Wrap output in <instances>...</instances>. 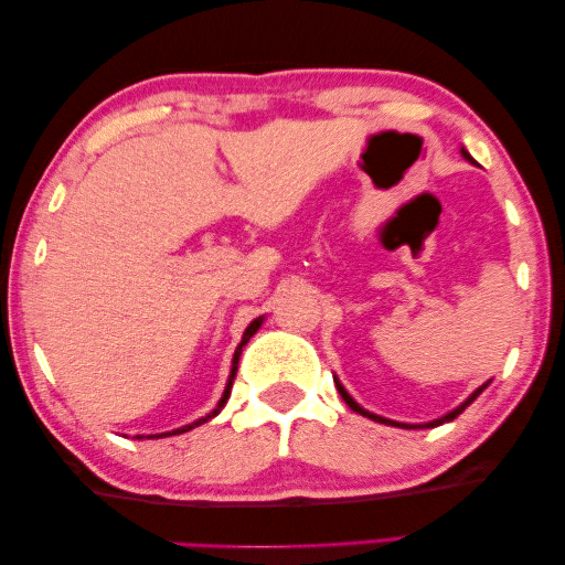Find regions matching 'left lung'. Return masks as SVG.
<instances>
[{
    "label": "left lung",
    "mask_w": 565,
    "mask_h": 565,
    "mask_svg": "<svg viewBox=\"0 0 565 565\" xmlns=\"http://www.w3.org/2000/svg\"><path fill=\"white\" fill-rule=\"evenodd\" d=\"M461 154H463V158L468 160V162H473V158H471V154H468L463 148H461ZM334 386H338V391H340V395H342V398H344V403L347 405H350L352 407V411L354 413H359V415H364V417H369V419H374V423H383V425H393V427H405V429H411V427H437V425H441V423H451V419L454 417H459L463 411H466V407L468 405H471L476 398H478V395H481L483 393V388L488 386V383H486V386H481V388H476L471 395H468V398L459 405V407H456V411H451V413H447V415H444V417H439V419H431V423H427V425H405V423H393V419H386V417H381V415H374V413H369V411H364V407L362 405H359V403H354V398H352V395L350 393H347L344 391V386H342V383L338 381V379H334Z\"/></svg>",
    "instance_id": "1"
}]
</instances>
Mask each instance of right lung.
<instances>
[{"instance_id":"add662e5","label":"right lung","mask_w":565,"mask_h":565,"mask_svg":"<svg viewBox=\"0 0 565 565\" xmlns=\"http://www.w3.org/2000/svg\"><path fill=\"white\" fill-rule=\"evenodd\" d=\"M262 320L264 318H255L247 326V330H245V334H243V342L237 344V350H235V354H233V366H231V376H227V383H225V391H223V398L218 401V405L213 407V413H209L206 417H199L196 423H191V425H184V427H179V429H172V431H164V435H150V437H172V435H182V431H189V429H194V427H199V425H203V423H209L211 417H215L218 415L221 411H223V405L227 403V398H231V388H233V379H235V374H237V362H239V354H243V347L249 342V338L252 334H255L257 330H259V326H262ZM138 439H142V437H138Z\"/></svg>"}]
</instances>
